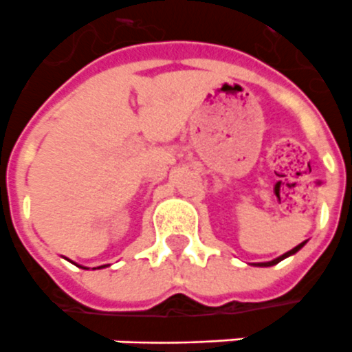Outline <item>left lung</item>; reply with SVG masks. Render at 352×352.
<instances>
[{"label": "left lung", "mask_w": 352, "mask_h": 352, "mask_svg": "<svg viewBox=\"0 0 352 352\" xmlns=\"http://www.w3.org/2000/svg\"><path fill=\"white\" fill-rule=\"evenodd\" d=\"M304 244H306V242H300L298 246H295V248H293V250H289L287 254H283V256H280V257H278V259H274V261L259 263V265H261V267H270V265H276V263H280V261H282V259H285V257H289V256H293V254H296V252H298V250H300L302 246H304Z\"/></svg>", "instance_id": "1"}]
</instances>
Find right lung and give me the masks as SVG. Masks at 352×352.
<instances>
[{
	"label": "right lung",
	"mask_w": 352,
	"mask_h": 352,
	"mask_svg": "<svg viewBox=\"0 0 352 352\" xmlns=\"http://www.w3.org/2000/svg\"><path fill=\"white\" fill-rule=\"evenodd\" d=\"M98 269H100V267H98Z\"/></svg>",
	"instance_id": "right-lung-1"
}]
</instances>
